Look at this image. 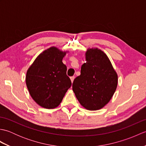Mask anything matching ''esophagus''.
<instances>
[{"label": "esophagus", "mask_w": 146, "mask_h": 146, "mask_svg": "<svg viewBox=\"0 0 146 146\" xmlns=\"http://www.w3.org/2000/svg\"><path fill=\"white\" fill-rule=\"evenodd\" d=\"M70 79H71V82H73V81H74V79H75V76H71L70 77Z\"/></svg>", "instance_id": "1"}]
</instances>
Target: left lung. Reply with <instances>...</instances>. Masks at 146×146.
I'll use <instances>...</instances> for the list:
<instances>
[{
    "mask_svg": "<svg viewBox=\"0 0 146 146\" xmlns=\"http://www.w3.org/2000/svg\"><path fill=\"white\" fill-rule=\"evenodd\" d=\"M81 74L74 80L72 88L82 106L97 110L107 105L116 90L118 76L107 54L98 48H88Z\"/></svg>",
    "mask_w": 146,
    "mask_h": 146,
    "instance_id": "1",
    "label": "left lung"
}]
</instances>
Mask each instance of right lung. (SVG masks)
Returning <instances> with one entry per match:
<instances>
[{"mask_svg": "<svg viewBox=\"0 0 146 146\" xmlns=\"http://www.w3.org/2000/svg\"><path fill=\"white\" fill-rule=\"evenodd\" d=\"M67 51L51 47L41 52L27 70V89L36 104L52 109L60 104L71 82L66 75L67 68L62 62Z\"/></svg>", "mask_w": 146, "mask_h": 146, "instance_id": "obj_1", "label": "right lung"}]
</instances>
